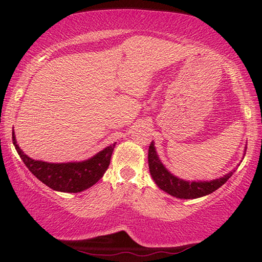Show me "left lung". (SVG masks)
I'll use <instances>...</instances> for the list:
<instances>
[{
    "label": "left lung",
    "mask_w": 262,
    "mask_h": 262,
    "mask_svg": "<svg viewBox=\"0 0 262 262\" xmlns=\"http://www.w3.org/2000/svg\"><path fill=\"white\" fill-rule=\"evenodd\" d=\"M149 171L155 183L164 192L173 195L179 199H196L205 196L219 189L222 185L227 183L228 179L233 174L230 172L223 178L211 180V181H184L177 177L172 176L158 158V155L155 150L154 143L151 142L148 152Z\"/></svg>",
    "instance_id": "8db88e82"
}]
</instances>
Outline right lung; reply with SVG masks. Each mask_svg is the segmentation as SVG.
<instances>
[{
  "mask_svg": "<svg viewBox=\"0 0 262 262\" xmlns=\"http://www.w3.org/2000/svg\"><path fill=\"white\" fill-rule=\"evenodd\" d=\"M12 143L23 159L26 167L43 184L54 190L66 193H77L91 187L107 170L115 143L105 148L90 159L79 163L52 164L33 161L24 155L16 143L15 133L12 132Z\"/></svg>",
  "mask_w": 262,
  "mask_h": 262,
  "instance_id": "add662e5",
  "label": "right lung"
}]
</instances>
